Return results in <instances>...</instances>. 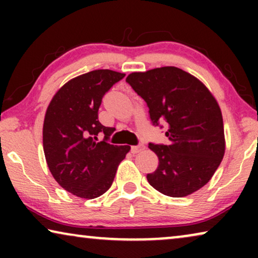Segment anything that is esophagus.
<instances>
[{"instance_id":"1","label":"esophagus","mask_w":258,"mask_h":258,"mask_svg":"<svg viewBox=\"0 0 258 258\" xmlns=\"http://www.w3.org/2000/svg\"><path fill=\"white\" fill-rule=\"evenodd\" d=\"M144 144H139V146H135V147H132V153L133 154H137V153H140L141 150H143L144 149Z\"/></svg>"}]
</instances>
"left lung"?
Masks as SVG:
<instances>
[{
  "instance_id": "8db88e82",
  "label": "left lung",
  "mask_w": 258,
  "mask_h": 258,
  "mask_svg": "<svg viewBox=\"0 0 258 258\" xmlns=\"http://www.w3.org/2000/svg\"><path fill=\"white\" fill-rule=\"evenodd\" d=\"M125 81L146 101L153 124L168 126V146L149 143L158 167L147 175L148 182L170 197L197 191L224 156L223 117L216 98L199 79L176 67L132 73Z\"/></svg>"
}]
</instances>
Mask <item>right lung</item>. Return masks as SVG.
Returning <instances> with one entry per match:
<instances>
[{
	"mask_svg": "<svg viewBox=\"0 0 258 258\" xmlns=\"http://www.w3.org/2000/svg\"><path fill=\"white\" fill-rule=\"evenodd\" d=\"M124 76L109 69L77 76L59 88L45 111L43 150L49 170L63 189L81 199L103 195L130 150L105 142L112 128L98 121L102 97ZM101 132L105 140L100 143Z\"/></svg>",
	"mask_w": 258,
	"mask_h": 258,
	"instance_id": "1",
	"label": "right lung"
}]
</instances>
